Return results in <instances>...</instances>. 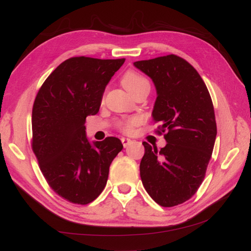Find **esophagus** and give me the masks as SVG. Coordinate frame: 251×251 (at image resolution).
I'll list each match as a JSON object with an SVG mask.
<instances>
[{"instance_id": "34e87169", "label": "esophagus", "mask_w": 251, "mask_h": 251, "mask_svg": "<svg viewBox=\"0 0 251 251\" xmlns=\"http://www.w3.org/2000/svg\"><path fill=\"white\" fill-rule=\"evenodd\" d=\"M121 142H123V144H124V147H125V148H127V146L132 142V140H131L130 138L123 137V138H121Z\"/></svg>"}]
</instances>
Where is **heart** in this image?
Segmentation results:
<instances>
[{
  "label": "heart",
  "mask_w": 251,
  "mask_h": 251,
  "mask_svg": "<svg viewBox=\"0 0 251 251\" xmlns=\"http://www.w3.org/2000/svg\"><path fill=\"white\" fill-rule=\"evenodd\" d=\"M121 83H123V86L126 88V90L128 91L131 94L136 93L138 90L144 87H150L149 80L144 77L143 75L132 70H128L125 73L123 78H121ZM136 124H137V119H127L126 121H121V123H119L118 126L123 132L130 133L132 132L133 127L135 126Z\"/></svg>",
  "instance_id": "b5f03b06"
}]
</instances>
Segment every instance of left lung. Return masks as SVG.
I'll list each match as a JSON object with an SVG mask.
<instances>
[{"label": "left lung", "mask_w": 251, "mask_h": 251, "mask_svg": "<svg viewBox=\"0 0 251 251\" xmlns=\"http://www.w3.org/2000/svg\"><path fill=\"white\" fill-rule=\"evenodd\" d=\"M153 80L157 98L151 116L161 123L166 146L158 151L143 141L140 177L148 194L163 207L176 206L198 191L217 136L214 105L195 68L170 54L135 62Z\"/></svg>", "instance_id": "8db88e82"}]
</instances>
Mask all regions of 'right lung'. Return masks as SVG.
Returning <instances> with one entry per match:
<instances>
[{
    "label": "right lung",
    "mask_w": 251,
    "mask_h": 251,
    "mask_svg": "<svg viewBox=\"0 0 251 251\" xmlns=\"http://www.w3.org/2000/svg\"><path fill=\"white\" fill-rule=\"evenodd\" d=\"M125 58L71 57L53 71L32 109V150L50 187L85 205L107 184L113 159L124 146L116 137L90 143L86 118L100 111L104 89Z\"/></svg>",
    "instance_id": "right-lung-1"
}]
</instances>
